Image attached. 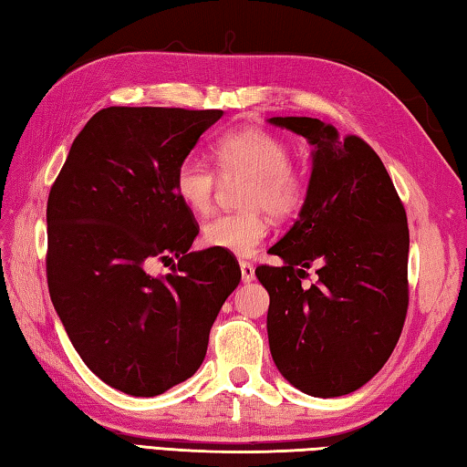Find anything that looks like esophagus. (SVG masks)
Listing matches in <instances>:
<instances>
[{"label": "esophagus", "mask_w": 467, "mask_h": 467, "mask_svg": "<svg viewBox=\"0 0 467 467\" xmlns=\"http://www.w3.org/2000/svg\"><path fill=\"white\" fill-rule=\"evenodd\" d=\"M241 275H243V282L249 284L255 279V267H253V263L249 261H241Z\"/></svg>", "instance_id": "34e87169"}]
</instances>
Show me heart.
<instances>
[{
    "mask_svg": "<svg viewBox=\"0 0 467 467\" xmlns=\"http://www.w3.org/2000/svg\"><path fill=\"white\" fill-rule=\"evenodd\" d=\"M212 155L223 180L244 177L241 206L247 210L208 220L202 239L212 249L249 257L269 231L263 210L275 218L296 214L306 200V177L290 163L287 142L263 129L224 132L212 145ZM218 175L204 161L185 157L173 173L177 200L196 214H204L214 204Z\"/></svg>",
    "mask_w": 467,
    "mask_h": 467,
    "instance_id": "heart-1",
    "label": "heart"
}]
</instances>
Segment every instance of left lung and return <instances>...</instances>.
I'll return each instance as SVG.
<instances>
[{"label":"left lung","mask_w":467,"mask_h":467,"mask_svg":"<svg viewBox=\"0 0 467 467\" xmlns=\"http://www.w3.org/2000/svg\"><path fill=\"white\" fill-rule=\"evenodd\" d=\"M271 124L306 139L312 173L294 226L259 265L269 294L267 335L277 369L317 398L345 396L384 368L409 310V224L381 159L366 140L318 118L275 116ZM321 261L319 279L301 287Z\"/></svg>","instance_id":"8db88e82"}]
</instances>
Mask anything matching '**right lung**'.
<instances>
[{"label":"right lung","instance_id":"obj_1","mask_svg":"<svg viewBox=\"0 0 467 467\" xmlns=\"http://www.w3.org/2000/svg\"><path fill=\"white\" fill-rule=\"evenodd\" d=\"M223 109L112 106L73 140L47 204V282L83 363L130 396L196 374L210 328L241 282L220 249L190 251L200 226L173 192L175 167ZM175 256L171 275L148 274Z\"/></svg>","mask_w":467,"mask_h":467}]
</instances>
